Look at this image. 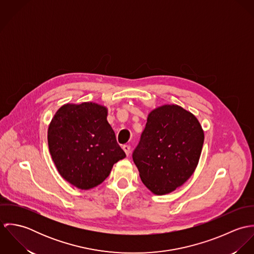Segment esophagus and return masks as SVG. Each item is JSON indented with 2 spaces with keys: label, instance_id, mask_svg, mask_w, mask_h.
Returning <instances> with one entry per match:
<instances>
[{
  "label": "esophagus",
  "instance_id": "1",
  "mask_svg": "<svg viewBox=\"0 0 254 254\" xmlns=\"http://www.w3.org/2000/svg\"><path fill=\"white\" fill-rule=\"evenodd\" d=\"M123 150L125 151L126 155H129V153H130V151H131V146L129 145H123Z\"/></svg>",
  "mask_w": 254,
  "mask_h": 254
}]
</instances>
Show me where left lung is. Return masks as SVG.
<instances>
[{
  "mask_svg": "<svg viewBox=\"0 0 254 254\" xmlns=\"http://www.w3.org/2000/svg\"><path fill=\"white\" fill-rule=\"evenodd\" d=\"M204 141L202 128L190 112L176 105L152 110L133 160L141 180L155 194H166L195 170Z\"/></svg>",
  "mask_w": 254,
  "mask_h": 254,
  "instance_id": "left-lung-1",
  "label": "left lung"
}]
</instances>
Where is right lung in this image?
Wrapping results in <instances>:
<instances>
[{"instance_id":"obj_1","label":"right lung","mask_w":254,"mask_h":254,"mask_svg":"<svg viewBox=\"0 0 254 254\" xmlns=\"http://www.w3.org/2000/svg\"><path fill=\"white\" fill-rule=\"evenodd\" d=\"M107 115V109L97 104L65 105L49 126V149L58 171L79 189L103 183L113 164L126 156Z\"/></svg>"}]
</instances>
